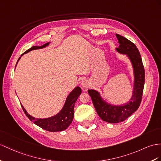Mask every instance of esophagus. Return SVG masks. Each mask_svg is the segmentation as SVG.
I'll return each instance as SVG.
<instances>
[{
  "instance_id": "1",
  "label": "esophagus",
  "mask_w": 161,
  "mask_h": 161,
  "mask_svg": "<svg viewBox=\"0 0 161 161\" xmlns=\"http://www.w3.org/2000/svg\"><path fill=\"white\" fill-rule=\"evenodd\" d=\"M81 85L82 86V87H83V88L88 87V86H89L88 80H83L81 81Z\"/></svg>"
}]
</instances>
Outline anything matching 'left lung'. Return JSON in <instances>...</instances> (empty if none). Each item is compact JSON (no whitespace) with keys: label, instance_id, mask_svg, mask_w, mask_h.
<instances>
[{"label":"left lung","instance_id":"8db88e82","mask_svg":"<svg viewBox=\"0 0 161 161\" xmlns=\"http://www.w3.org/2000/svg\"><path fill=\"white\" fill-rule=\"evenodd\" d=\"M119 47L116 51L126 55L133 71V90L130 100L122 105H112L104 100L96 90H88L97 112L103 120L109 123H118L125 120L137 110L142 98L145 81V71L141 55L136 45L120 35H116Z\"/></svg>","mask_w":161,"mask_h":161}]
</instances>
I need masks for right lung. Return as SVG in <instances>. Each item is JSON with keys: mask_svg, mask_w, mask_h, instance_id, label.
<instances>
[{"mask_svg": "<svg viewBox=\"0 0 161 161\" xmlns=\"http://www.w3.org/2000/svg\"><path fill=\"white\" fill-rule=\"evenodd\" d=\"M51 43L50 41L49 42L45 43L41 46H32L30 49H28L24 52L22 56L19 58V59L16 63L17 65L18 61L21 58V57L24 54V53H27L34 49H40L47 47ZM16 67V66H15ZM81 93V89L79 86H76L72 91L69 94L64 104L61 109L60 112L56 114L54 116H52L51 117L46 118H36L33 116H31L28 114L26 112L25 108L22 105V108L24 110V113L26 115V116L29 118V120L32 122H33L36 125L39 126V127L42 128L43 129L46 130L50 132H58V131H63L71 125L74 117V106L77 99Z\"/></svg>", "mask_w": 161, "mask_h": 161, "instance_id": "obj_1", "label": "right lung"}]
</instances>
